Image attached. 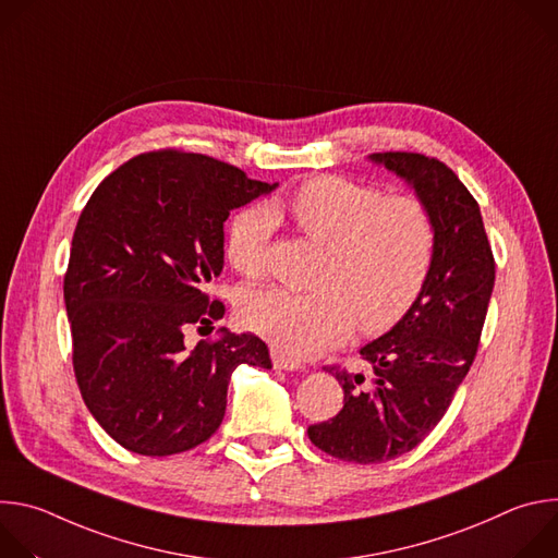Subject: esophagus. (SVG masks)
Masks as SVG:
<instances>
[{"instance_id": "1", "label": "esophagus", "mask_w": 558, "mask_h": 558, "mask_svg": "<svg viewBox=\"0 0 558 558\" xmlns=\"http://www.w3.org/2000/svg\"><path fill=\"white\" fill-rule=\"evenodd\" d=\"M271 362H274V368L278 371H302V364L298 360L284 355L278 349H271Z\"/></svg>"}]
</instances>
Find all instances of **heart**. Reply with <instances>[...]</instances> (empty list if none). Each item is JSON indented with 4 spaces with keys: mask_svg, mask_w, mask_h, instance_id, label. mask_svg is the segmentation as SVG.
I'll return each mask as SVG.
<instances>
[{
    "mask_svg": "<svg viewBox=\"0 0 558 558\" xmlns=\"http://www.w3.org/2000/svg\"><path fill=\"white\" fill-rule=\"evenodd\" d=\"M274 218L291 222L323 247L311 291L263 287L243 295V323L291 357H308L344 340L355 323L364 333L392 327L417 300L433 263L435 227L411 196L342 179L306 181L287 201L247 207L229 225L227 258L258 276Z\"/></svg>",
    "mask_w": 558,
    "mask_h": 558,
    "instance_id": "1",
    "label": "heart"
}]
</instances>
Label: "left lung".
I'll list each match as a JSON object with an SVG mask.
<instances>
[{"instance_id": "obj_1", "label": "left lung", "mask_w": 558, "mask_h": 558, "mask_svg": "<svg viewBox=\"0 0 558 558\" xmlns=\"http://www.w3.org/2000/svg\"><path fill=\"white\" fill-rule=\"evenodd\" d=\"M415 192L435 227L428 278L402 320L360 349L371 375H336L344 407L308 426V439L353 463H381L413 450L444 417L480 347L495 287V258L482 211L457 174L413 151L371 154Z\"/></svg>"}]
</instances>
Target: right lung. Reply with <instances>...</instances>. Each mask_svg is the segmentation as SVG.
<instances>
[{
	"label": "right lung",
	"instance_id": "right-lung-1",
	"mask_svg": "<svg viewBox=\"0 0 558 558\" xmlns=\"http://www.w3.org/2000/svg\"><path fill=\"white\" fill-rule=\"evenodd\" d=\"M278 183L187 151H149L114 170L78 216L63 300L84 402L123 448L168 457L220 426L238 364L271 368L252 333L185 344L225 315L207 284L225 265L231 209Z\"/></svg>",
	"mask_w": 558,
	"mask_h": 558
}]
</instances>
